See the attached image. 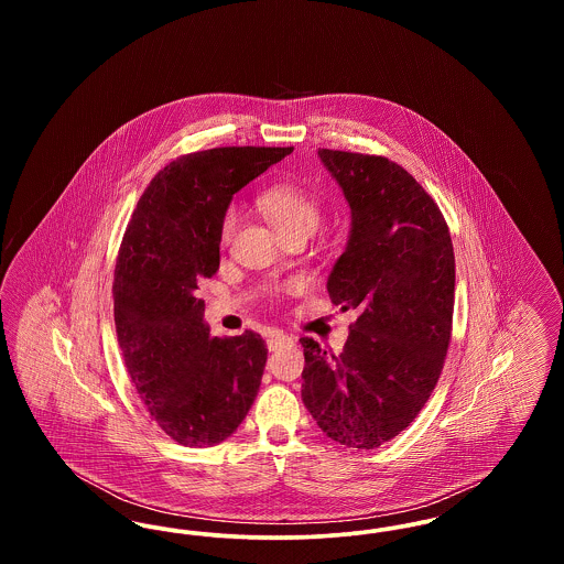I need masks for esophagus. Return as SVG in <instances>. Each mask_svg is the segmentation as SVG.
<instances>
[{"label": "esophagus", "instance_id": "esophagus-1", "mask_svg": "<svg viewBox=\"0 0 564 564\" xmlns=\"http://www.w3.org/2000/svg\"><path fill=\"white\" fill-rule=\"evenodd\" d=\"M267 345H269L270 350H279L281 347H292L294 338L283 334V332H270Z\"/></svg>", "mask_w": 564, "mask_h": 564}]
</instances>
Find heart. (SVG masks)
<instances>
[{
	"instance_id": "b5f03b06",
	"label": "heart",
	"mask_w": 564,
	"mask_h": 564,
	"mask_svg": "<svg viewBox=\"0 0 564 564\" xmlns=\"http://www.w3.org/2000/svg\"><path fill=\"white\" fill-rule=\"evenodd\" d=\"M260 212L269 217L281 237H292L297 232L313 235L322 221L319 200L297 184H274L258 196ZM239 215L237 209H228L219 224V241L228 242L235 235Z\"/></svg>"
}]
</instances>
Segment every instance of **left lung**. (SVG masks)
I'll return each instance as SVG.
<instances>
[{"label":"left lung","instance_id":"obj_1","mask_svg":"<svg viewBox=\"0 0 564 564\" xmlns=\"http://www.w3.org/2000/svg\"><path fill=\"white\" fill-rule=\"evenodd\" d=\"M350 207L345 253L327 279L357 308L347 347L302 338V402L323 433L372 451L400 435L430 400L453 332L455 251L437 203L398 162L319 150Z\"/></svg>","mask_w":564,"mask_h":564}]
</instances>
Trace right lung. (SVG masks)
Masks as SVG:
<instances>
[{
  "instance_id": "obj_1",
  "label": "right lung",
  "mask_w": 564,
  "mask_h": 564,
  "mask_svg": "<svg viewBox=\"0 0 564 564\" xmlns=\"http://www.w3.org/2000/svg\"><path fill=\"white\" fill-rule=\"evenodd\" d=\"M294 148H214L169 162L141 194L113 270V322L150 416L188 448L230 437L258 395L260 334L212 338L198 283L219 269L232 194Z\"/></svg>"
}]
</instances>
